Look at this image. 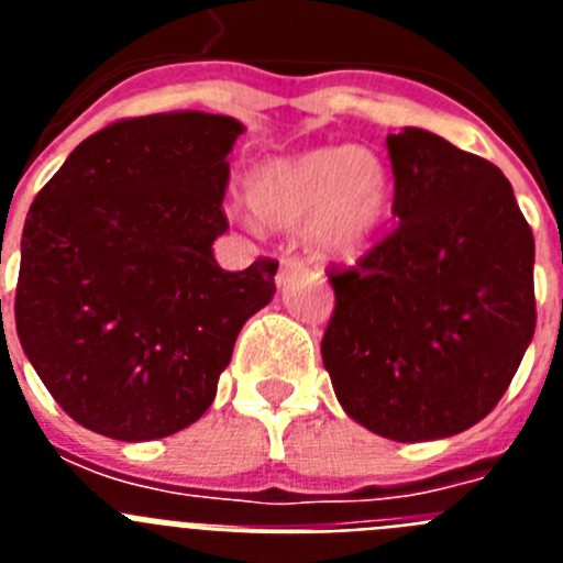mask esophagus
<instances>
[{
  "mask_svg": "<svg viewBox=\"0 0 563 563\" xmlns=\"http://www.w3.org/2000/svg\"><path fill=\"white\" fill-rule=\"evenodd\" d=\"M305 267V258L298 256H282V276H278V282L285 278V273H296Z\"/></svg>",
  "mask_w": 563,
  "mask_h": 563,
  "instance_id": "34e87169",
  "label": "esophagus"
}]
</instances>
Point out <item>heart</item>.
Wrapping results in <instances>:
<instances>
[{
  "label": "heart",
  "mask_w": 563,
  "mask_h": 563,
  "mask_svg": "<svg viewBox=\"0 0 563 563\" xmlns=\"http://www.w3.org/2000/svg\"><path fill=\"white\" fill-rule=\"evenodd\" d=\"M245 200L262 225H305L307 245L327 258H355L389 217V172L361 146H321L258 163Z\"/></svg>",
  "instance_id": "obj_1"
}]
</instances>
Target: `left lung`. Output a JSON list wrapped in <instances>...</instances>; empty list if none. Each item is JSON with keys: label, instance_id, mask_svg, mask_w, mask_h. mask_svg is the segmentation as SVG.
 Returning a JSON list of instances; mask_svg holds the SVG:
<instances>
[{"label": "left lung", "instance_id": "obj_1", "mask_svg": "<svg viewBox=\"0 0 563 563\" xmlns=\"http://www.w3.org/2000/svg\"><path fill=\"white\" fill-rule=\"evenodd\" d=\"M386 146L397 228L330 271L321 357L363 429L442 440L494 411L533 341L536 242L494 163L415 126Z\"/></svg>", "mask_w": 563, "mask_h": 563}]
</instances>
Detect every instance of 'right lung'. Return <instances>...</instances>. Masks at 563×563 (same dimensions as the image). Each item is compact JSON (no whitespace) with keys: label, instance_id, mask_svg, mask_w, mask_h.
Masks as SVG:
<instances>
[{"label":"right lung","instance_id":"right-lung-1","mask_svg":"<svg viewBox=\"0 0 563 563\" xmlns=\"http://www.w3.org/2000/svg\"><path fill=\"white\" fill-rule=\"evenodd\" d=\"M245 126L208 112L109 123L73 148L22 231L16 332L84 429L161 440L200 420L278 262L228 273V154ZM2 305V301H0Z\"/></svg>","mask_w":563,"mask_h":563}]
</instances>
